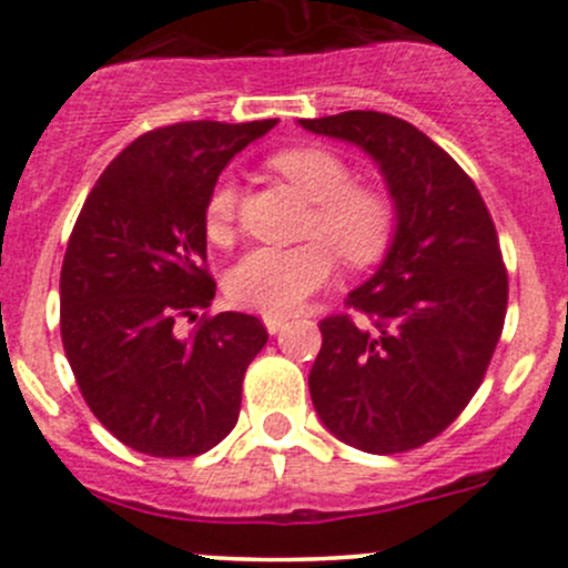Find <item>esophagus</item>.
Listing matches in <instances>:
<instances>
[{
	"instance_id": "1",
	"label": "esophagus",
	"mask_w": 568,
	"mask_h": 568,
	"mask_svg": "<svg viewBox=\"0 0 568 568\" xmlns=\"http://www.w3.org/2000/svg\"><path fill=\"white\" fill-rule=\"evenodd\" d=\"M263 324H266V329L268 333H280V329L285 327V324H288V316H277V313H266V316H263Z\"/></svg>"
}]
</instances>
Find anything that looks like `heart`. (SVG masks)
<instances>
[{
	"label": "heart",
	"mask_w": 568,
	"mask_h": 568,
	"mask_svg": "<svg viewBox=\"0 0 568 568\" xmlns=\"http://www.w3.org/2000/svg\"><path fill=\"white\" fill-rule=\"evenodd\" d=\"M268 166L313 202L307 244L294 250H252L230 268L227 294L235 305L288 316L333 274V253L346 266H372L388 252L396 233V200L385 185L352 183L355 174L341 155L302 144L280 150ZM239 219V189L219 180L205 202V233L213 244H230ZM331 245L327 247L326 244Z\"/></svg>",
	"instance_id": "b5f03b06"
}]
</instances>
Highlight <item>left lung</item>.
I'll list each match as a JSON object with an SVG mask.
<instances>
[{
    "instance_id": "1",
    "label": "left lung",
    "mask_w": 568,
    "mask_h": 568,
    "mask_svg": "<svg viewBox=\"0 0 568 568\" xmlns=\"http://www.w3.org/2000/svg\"><path fill=\"white\" fill-rule=\"evenodd\" d=\"M383 169L396 235L383 266L318 322L311 399L335 438L372 455L442 436L480 388L508 311V268L475 180L396 115L346 110L302 119Z\"/></svg>"
}]
</instances>
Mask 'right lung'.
<instances>
[{
	"instance_id": "add662e5",
	"label": "right lung",
	"mask_w": 568,
	"mask_h": 568,
	"mask_svg": "<svg viewBox=\"0 0 568 568\" xmlns=\"http://www.w3.org/2000/svg\"><path fill=\"white\" fill-rule=\"evenodd\" d=\"M277 124L180 121L138 135L88 194L60 268V338L93 416L135 453L194 458L235 427L257 316H211L205 202ZM189 321L195 327L185 331Z\"/></svg>"
}]
</instances>
